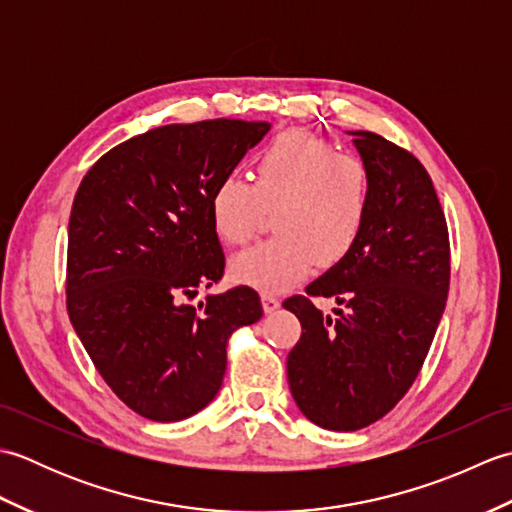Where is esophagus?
I'll use <instances>...</instances> for the list:
<instances>
[{
	"label": "esophagus",
	"instance_id": "34e87169",
	"mask_svg": "<svg viewBox=\"0 0 512 512\" xmlns=\"http://www.w3.org/2000/svg\"><path fill=\"white\" fill-rule=\"evenodd\" d=\"M262 306H264V312H275L279 308V299L273 297V295H262Z\"/></svg>",
	"mask_w": 512,
	"mask_h": 512
}]
</instances>
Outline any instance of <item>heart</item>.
Returning a JSON list of instances; mask_svg holds the SVG:
<instances>
[{
	"label": "heart",
	"instance_id": "1",
	"mask_svg": "<svg viewBox=\"0 0 512 512\" xmlns=\"http://www.w3.org/2000/svg\"><path fill=\"white\" fill-rule=\"evenodd\" d=\"M372 204V173L354 154L310 132H284L259 151L253 182L226 173L211 191V217L226 244L255 237L266 209L277 235L231 259L239 284L279 295L314 262L332 266L350 253Z\"/></svg>",
	"mask_w": 512,
	"mask_h": 512
}]
</instances>
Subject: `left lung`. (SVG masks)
<instances>
[{"label":"left lung","instance_id":"obj_1","mask_svg":"<svg viewBox=\"0 0 512 512\" xmlns=\"http://www.w3.org/2000/svg\"><path fill=\"white\" fill-rule=\"evenodd\" d=\"M372 173V204L354 248L284 301L301 321L288 385L310 422L356 431L407 394L449 295V233L427 169L374 132H350ZM312 296L334 298L335 317Z\"/></svg>","mask_w":512,"mask_h":512}]
</instances>
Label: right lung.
Masks as SVG:
<instances>
[{"label": "right lung", "mask_w": 512, "mask_h": 512, "mask_svg": "<svg viewBox=\"0 0 512 512\" xmlns=\"http://www.w3.org/2000/svg\"><path fill=\"white\" fill-rule=\"evenodd\" d=\"M270 132L264 121L162 125L85 173L68 226V314L94 367L138 416L184 420L217 396L226 341L262 319L255 290L187 299L224 275L211 191Z\"/></svg>", "instance_id": "1"}]
</instances>
